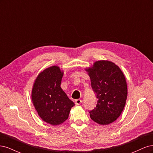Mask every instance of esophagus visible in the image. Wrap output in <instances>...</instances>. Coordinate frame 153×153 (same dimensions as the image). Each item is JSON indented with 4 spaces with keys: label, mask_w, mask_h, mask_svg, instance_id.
Here are the masks:
<instances>
[{
    "label": "esophagus",
    "mask_w": 153,
    "mask_h": 153,
    "mask_svg": "<svg viewBox=\"0 0 153 153\" xmlns=\"http://www.w3.org/2000/svg\"><path fill=\"white\" fill-rule=\"evenodd\" d=\"M75 104H76V105H80L81 103H82V100H79V99L76 100L75 101Z\"/></svg>",
    "instance_id": "esophagus-1"
}]
</instances>
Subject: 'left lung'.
<instances>
[{
  "instance_id": "1",
  "label": "left lung",
  "mask_w": 153,
  "mask_h": 153,
  "mask_svg": "<svg viewBox=\"0 0 153 153\" xmlns=\"http://www.w3.org/2000/svg\"><path fill=\"white\" fill-rule=\"evenodd\" d=\"M86 71L98 99L96 107L89 112L91 119L101 125L113 123L121 114L127 99L124 74L117 65L108 61H96Z\"/></svg>"
}]
</instances>
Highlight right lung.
I'll return each mask as SVG.
<instances>
[{
  "label": "right lung",
  "instance_id": "add662e5",
  "mask_svg": "<svg viewBox=\"0 0 153 153\" xmlns=\"http://www.w3.org/2000/svg\"><path fill=\"white\" fill-rule=\"evenodd\" d=\"M62 76L58 66L47 68L37 76L32 90V103L39 117L54 126L68 119L75 105L61 89Z\"/></svg>",
  "mask_w": 153,
  "mask_h": 153
}]
</instances>
